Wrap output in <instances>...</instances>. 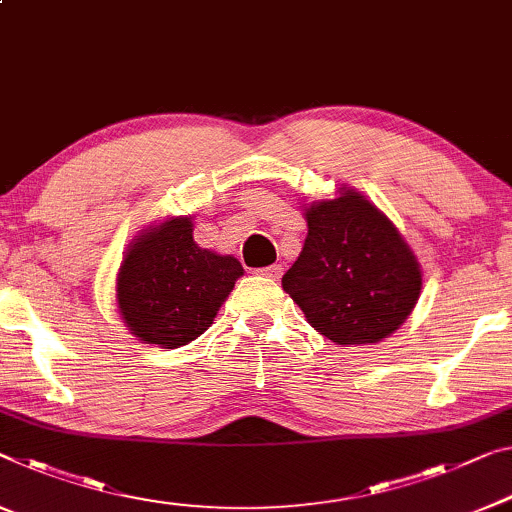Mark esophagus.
Masks as SVG:
<instances>
[{
	"label": "esophagus",
	"instance_id": "1",
	"mask_svg": "<svg viewBox=\"0 0 512 512\" xmlns=\"http://www.w3.org/2000/svg\"><path fill=\"white\" fill-rule=\"evenodd\" d=\"M261 277H267V279H279L283 267L281 265H267V267H261V270H256Z\"/></svg>",
	"mask_w": 512,
	"mask_h": 512
}]
</instances>
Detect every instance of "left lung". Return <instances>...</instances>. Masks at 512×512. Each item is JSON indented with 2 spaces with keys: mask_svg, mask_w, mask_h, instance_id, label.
I'll list each match as a JSON object with an SVG mask.
<instances>
[{
  "mask_svg": "<svg viewBox=\"0 0 512 512\" xmlns=\"http://www.w3.org/2000/svg\"><path fill=\"white\" fill-rule=\"evenodd\" d=\"M306 226L302 254L281 283L311 327L338 345L396 332L421 293L419 263L396 226L352 190L306 208Z\"/></svg>",
  "mask_w": 512,
  "mask_h": 512,
  "instance_id": "left-lung-1",
  "label": "left lung"
}]
</instances>
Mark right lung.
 Returning <instances> with one entry per match:
<instances>
[{"mask_svg": "<svg viewBox=\"0 0 512 512\" xmlns=\"http://www.w3.org/2000/svg\"><path fill=\"white\" fill-rule=\"evenodd\" d=\"M240 274L238 258L196 245L190 217L169 219L139 235L125 254L119 311L139 341L178 348L212 325Z\"/></svg>", "mask_w": 512, "mask_h": 512, "instance_id": "add662e5", "label": "right lung"}]
</instances>
